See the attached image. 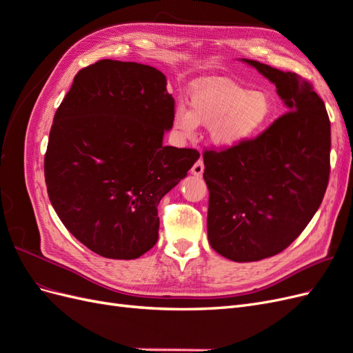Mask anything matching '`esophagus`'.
I'll return each mask as SVG.
<instances>
[{
  "label": "esophagus",
  "instance_id": "34e87169",
  "mask_svg": "<svg viewBox=\"0 0 353 353\" xmlns=\"http://www.w3.org/2000/svg\"><path fill=\"white\" fill-rule=\"evenodd\" d=\"M203 170H205V165H203L201 159H200L193 165V168H191V172H193V175H196V176H201Z\"/></svg>",
  "mask_w": 353,
  "mask_h": 353
}]
</instances>
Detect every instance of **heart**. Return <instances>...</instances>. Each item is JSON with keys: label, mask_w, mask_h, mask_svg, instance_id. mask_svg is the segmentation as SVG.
I'll return each instance as SVG.
<instances>
[{"label": "heart", "mask_w": 353, "mask_h": 353, "mask_svg": "<svg viewBox=\"0 0 353 353\" xmlns=\"http://www.w3.org/2000/svg\"><path fill=\"white\" fill-rule=\"evenodd\" d=\"M274 112L271 94L249 91L223 78H206L191 87L190 110L183 104L175 108L174 128L184 137H193L199 123L210 126L213 143L228 148L258 135Z\"/></svg>", "instance_id": "heart-1"}]
</instances>
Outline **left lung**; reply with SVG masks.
<instances>
[{"label":"left lung","mask_w":353,"mask_h":353,"mask_svg":"<svg viewBox=\"0 0 353 353\" xmlns=\"http://www.w3.org/2000/svg\"><path fill=\"white\" fill-rule=\"evenodd\" d=\"M275 87L288 112L252 140L203 153L209 188L208 239L236 262L283 252L324 199L331 131L325 104L297 73L243 59Z\"/></svg>","instance_id":"8db88e82"}]
</instances>
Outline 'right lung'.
I'll use <instances>...</instances> for the list:
<instances>
[{"mask_svg":"<svg viewBox=\"0 0 353 353\" xmlns=\"http://www.w3.org/2000/svg\"><path fill=\"white\" fill-rule=\"evenodd\" d=\"M175 101L165 74L134 61L81 69L54 114L44 174L70 234L109 259H137L159 239V201L200 153L163 145Z\"/></svg>","mask_w":353,"mask_h":353,"instance_id":"1","label":"right lung"}]
</instances>
